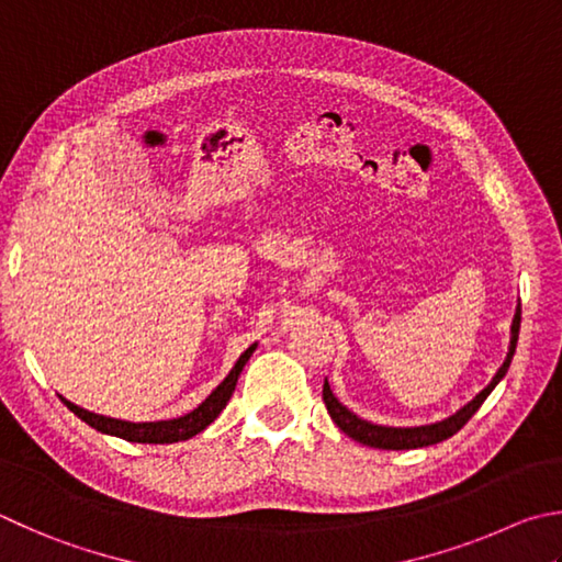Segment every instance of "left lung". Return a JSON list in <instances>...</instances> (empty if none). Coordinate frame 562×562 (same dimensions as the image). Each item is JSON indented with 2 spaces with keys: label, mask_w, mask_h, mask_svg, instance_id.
<instances>
[{
  "label": "left lung",
  "mask_w": 562,
  "mask_h": 562,
  "mask_svg": "<svg viewBox=\"0 0 562 562\" xmlns=\"http://www.w3.org/2000/svg\"><path fill=\"white\" fill-rule=\"evenodd\" d=\"M518 329H521V302H518L516 314H514V322H512V341H508V353L502 363V369L496 371V375L484 391H479L472 401H469L464 407H459V411L450 417H445L440 423H430V425H415V427H391V425H375L363 420L356 413H351L349 407L344 403H339V397L334 395L329 381H324V403H326V411H329L331 420L339 425V430L346 432L351 437V440L361 442L366 447H375V450H417V447H430L447 440V437L457 435L462 427L469 423V417H472L482 403L488 397V393L494 391V387L502 383V379L508 371V366H512V359L516 353V344H518Z\"/></svg>",
  "instance_id": "8db88e82"
}]
</instances>
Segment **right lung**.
Instances as JSON below:
<instances>
[{"label": "right lung", "mask_w": 562, "mask_h": 562, "mask_svg": "<svg viewBox=\"0 0 562 562\" xmlns=\"http://www.w3.org/2000/svg\"><path fill=\"white\" fill-rule=\"evenodd\" d=\"M258 349V341L250 344L246 351L240 353V359L233 366L231 373L223 379L216 387H213L211 395L203 401L199 407H193L191 413L181 415V417H171V420H155V423H130V420H120V417H108V415H98L90 413L86 407H80L76 403L66 401L64 395H58L64 405L70 413L78 415L80 420L88 423L93 430L120 437V440L127 442H142V445H171V442H181V440H191L193 435H199L206 430V427L216 420L221 415L223 407L228 405L233 391H236L238 375L246 369V363L250 361L252 351Z\"/></svg>", "instance_id": "1"}]
</instances>
